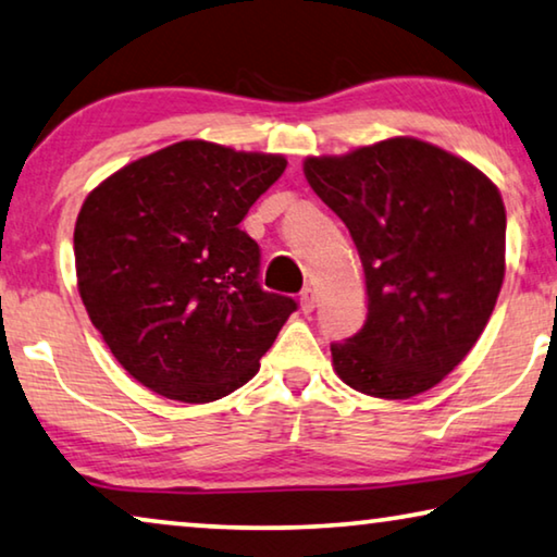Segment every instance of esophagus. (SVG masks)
I'll return each instance as SVG.
<instances>
[{"label":"esophagus","instance_id":"esophagus-1","mask_svg":"<svg viewBox=\"0 0 557 557\" xmlns=\"http://www.w3.org/2000/svg\"><path fill=\"white\" fill-rule=\"evenodd\" d=\"M314 302H318V297H314V289L312 287H305L302 293H300L302 312H312L314 310Z\"/></svg>","mask_w":557,"mask_h":557}]
</instances>
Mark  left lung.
Returning a JSON list of instances; mask_svg holds the SVG:
<instances>
[{
	"label": "left lung",
	"instance_id": "left-lung-1",
	"mask_svg": "<svg viewBox=\"0 0 557 557\" xmlns=\"http://www.w3.org/2000/svg\"><path fill=\"white\" fill-rule=\"evenodd\" d=\"M305 177L350 230L368 320L330 345L345 385L383 400L435 387L491 320L505 277V205L487 174L418 137L307 157Z\"/></svg>",
	"mask_w": 557,
	"mask_h": 557
}]
</instances>
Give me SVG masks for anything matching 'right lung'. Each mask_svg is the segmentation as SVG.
Returning a JSON list of instances; mask_svg holds the SVG:
<instances>
[{"label": "right lung", "mask_w": 557, "mask_h": 557, "mask_svg": "<svg viewBox=\"0 0 557 557\" xmlns=\"http://www.w3.org/2000/svg\"><path fill=\"white\" fill-rule=\"evenodd\" d=\"M287 160L185 139L124 164L74 222L79 297L137 383L180 403L220 400L260 370L295 300L257 282L239 222Z\"/></svg>", "instance_id": "obj_1"}]
</instances>
